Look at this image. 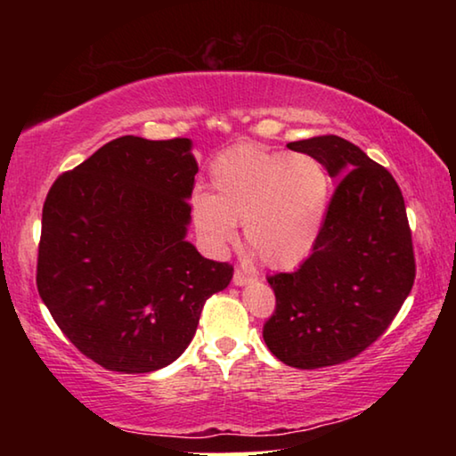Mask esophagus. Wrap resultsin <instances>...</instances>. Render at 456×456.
Returning <instances> with one entry per match:
<instances>
[{"instance_id": "esophagus-1", "label": "esophagus", "mask_w": 456, "mask_h": 456, "mask_svg": "<svg viewBox=\"0 0 456 456\" xmlns=\"http://www.w3.org/2000/svg\"><path fill=\"white\" fill-rule=\"evenodd\" d=\"M251 281H253V277L251 275H245L243 272H239V269L233 273V283L235 285H247V283H251Z\"/></svg>"}]
</instances>
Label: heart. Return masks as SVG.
I'll use <instances>...</instances> for the list:
<instances>
[{"mask_svg":"<svg viewBox=\"0 0 456 456\" xmlns=\"http://www.w3.org/2000/svg\"><path fill=\"white\" fill-rule=\"evenodd\" d=\"M209 183L211 195L192 199V223L211 249L233 245L239 223L247 245L269 267L289 269L310 257L331 192L318 157L239 144L213 160Z\"/></svg>","mask_w":456,"mask_h":456,"instance_id":"1","label":"heart"}]
</instances>
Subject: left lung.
Returning <instances> with one entry per match:
<instances>
[{
  "instance_id": "8db88e82",
  "label": "left lung",
  "mask_w": 456,
  "mask_h": 456,
  "mask_svg": "<svg viewBox=\"0 0 456 456\" xmlns=\"http://www.w3.org/2000/svg\"><path fill=\"white\" fill-rule=\"evenodd\" d=\"M288 149L318 157L338 184L312 256L267 277L264 339L283 364L314 370L356 358L396 318L414 283L412 233L395 176L356 144L326 134Z\"/></svg>"
}]
</instances>
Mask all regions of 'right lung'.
Listing matches in <instances>:
<instances>
[{
    "mask_svg": "<svg viewBox=\"0 0 456 456\" xmlns=\"http://www.w3.org/2000/svg\"><path fill=\"white\" fill-rule=\"evenodd\" d=\"M191 146L120 136L60 175L45 197L37 291L64 336L112 372L175 362L207 299L233 277L184 239L199 171Z\"/></svg>",
    "mask_w": 456,
    "mask_h": 456,
    "instance_id": "1",
    "label": "right lung"
}]
</instances>
